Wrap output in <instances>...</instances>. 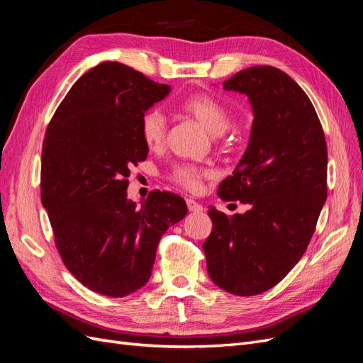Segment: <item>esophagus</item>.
I'll return each mask as SVG.
<instances>
[{
	"label": "esophagus",
	"mask_w": 363,
	"mask_h": 363,
	"mask_svg": "<svg viewBox=\"0 0 363 363\" xmlns=\"http://www.w3.org/2000/svg\"><path fill=\"white\" fill-rule=\"evenodd\" d=\"M186 204H188L189 212H194V213L203 212V206H201L200 203H196L194 199H188V200H186Z\"/></svg>",
	"instance_id": "esophagus-1"
}]
</instances>
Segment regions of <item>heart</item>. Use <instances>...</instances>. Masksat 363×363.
Here are the masks:
<instances>
[{
    "label": "heart",
    "mask_w": 363,
    "mask_h": 363,
    "mask_svg": "<svg viewBox=\"0 0 363 363\" xmlns=\"http://www.w3.org/2000/svg\"><path fill=\"white\" fill-rule=\"evenodd\" d=\"M180 108L186 115L199 121L212 135H223L232 123L225 106L207 94H195L184 98L180 103ZM140 135L148 147L160 145L167 136V118L157 108L145 112L140 119ZM207 174V169L194 167V164H179L174 168L171 177L184 188L196 189L201 177Z\"/></svg>",
    "instance_id": "b5f03b06"
}]
</instances>
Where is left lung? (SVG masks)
I'll return each instance as SVG.
<instances>
[{"label": "left lung", "mask_w": 363, "mask_h": 363, "mask_svg": "<svg viewBox=\"0 0 363 363\" xmlns=\"http://www.w3.org/2000/svg\"><path fill=\"white\" fill-rule=\"evenodd\" d=\"M223 84L248 96L255 119L244 156L218 195L250 211L227 216L211 207L203 250L216 286L250 296L276 286L309 245L327 199V145L309 96L288 74L251 67Z\"/></svg>", "instance_id": "8db88e82"}]
</instances>
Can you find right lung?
I'll return each instance as SVG.
<instances>
[{"label": "right lung", "mask_w": 363, "mask_h": 363, "mask_svg": "<svg viewBox=\"0 0 363 363\" xmlns=\"http://www.w3.org/2000/svg\"><path fill=\"white\" fill-rule=\"evenodd\" d=\"M171 86L119 62L83 74L50 121L42 145L40 200L59 255L91 291L125 296L150 280L162 235L188 213L182 196L127 199L130 168L148 156L140 119Z\"/></svg>", "instance_id": "obj_1"}]
</instances>
